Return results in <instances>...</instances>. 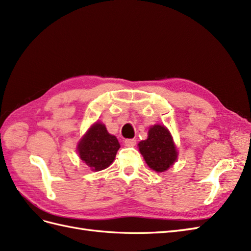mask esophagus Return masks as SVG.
<instances>
[{
  "instance_id": "obj_1",
  "label": "esophagus",
  "mask_w": 251,
  "mask_h": 251,
  "mask_svg": "<svg viewBox=\"0 0 251 251\" xmlns=\"http://www.w3.org/2000/svg\"><path fill=\"white\" fill-rule=\"evenodd\" d=\"M125 144L126 147H134L136 144V140L135 139H126Z\"/></svg>"
}]
</instances>
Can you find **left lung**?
<instances>
[{
    "mask_svg": "<svg viewBox=\"0 0 251 251\" xmlns=\"http://www.w3.org/2000/svg\"><path fill=\"white\" fill-rule=\"evenodd\" d=\"M139 151L150 169L157 173L169 170L177 160L178 151L170 131L164 126L150 127L148 139L138 143Z\"/></svg>",
    "mask_w": 251,
    "mask_h": 251,
    "instance_id": "left-lung-1",
    "label": "left lung"
}]
</instances>
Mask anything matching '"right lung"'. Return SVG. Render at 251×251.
Instances as JSON below:
<instances>
[{"label":"right lung","mask_w":251,"mask_h":251,"mask_svg":"<svg viewBox=\"0 0 251 251\" xmlns=\"http://www.w3.org/2000/svg\"><path fill=\"white\" fill-rule=\"evenodd\" d=\"M120 144L114 135L109 134L101 123L91 126L78 142L79 158L92 171H101L109 168L115 159Z\"/></svg>","instance_id":"obj_1"}]
</instances>
